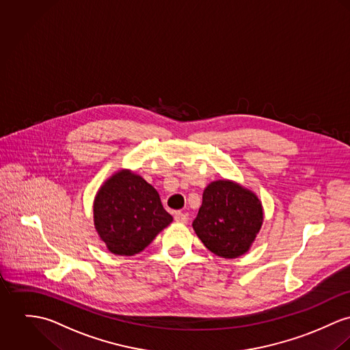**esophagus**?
<instances>
[{
	"label": "esophagus",
	"mask_w": 350,
	"mask_h": 350,
	"mask_svg": "<svg viewBox=\"0 0 350 350\" xmlns=\"http://www.w3.org/2000/svg\"><path fill=\"white\" fill-rule=\"evenodd\" d=\"M174 220L177 223H181V224H185L188 221V215L183 213V212H176L174 213Z\"/></svg>",
	"instance_id": "esophagus-1"
}]
</instances>
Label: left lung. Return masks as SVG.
<instances>
[{
	"label": "left lung",
	"mask_w": 350,
	"mask_h": 350,
	"mask_svg": "<svg viewBox=\"0 0 350 350\" xmlns=\"http://www.w3.org/2000/svg\"><path fill=\"white\" fill-rule=\"evenodd\" d=\"M262 223L263 208L256 194L237 183L217 180L205 188L192 226L211 252L234 259L250 250Z\"/></svg>",
	"instance_id": "obj_1"
}]
</instances>
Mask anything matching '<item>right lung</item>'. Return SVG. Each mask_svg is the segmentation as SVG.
Instances as JSON below:
<instances>
[{
    "label": "right lung",
    "instance_id": "obj_1",
    "mask_svg": "<svg viewBox=\"0 0 350 350\" xmlns=\"http://www.w3.org/2000/svg\"><path fill=\"white\" fill-rule=\"evenodd\" d=\"M172 221L156 189L130 170L113 174L94 201L95 230L116 255L144 251Z\"/></svg>",
    "mask_w": 350,
    "mask_h": 350
}]
</instances>
